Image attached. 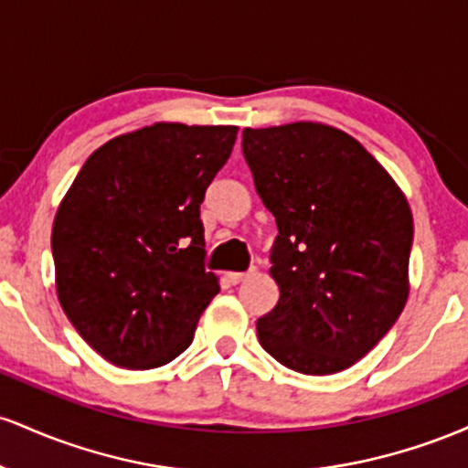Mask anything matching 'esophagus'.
<instances>
[{
    "label": "esophagus",
    "mask_w": 468,
    "mask_h": 468,
    "mask_svg": "<svg viewBox=\"0 0 468 468\" xmlns=\"http://www.w3.org/2000/svg\"><path fill=\"white\" fill-rule=\"evenodd\" d=\"M252 275H255V271H249V272H227V279L233 286H238V283L246 282V279H250Z\"/></svg>",
    "instance_id": "esophagus-1"
}]
</instances>
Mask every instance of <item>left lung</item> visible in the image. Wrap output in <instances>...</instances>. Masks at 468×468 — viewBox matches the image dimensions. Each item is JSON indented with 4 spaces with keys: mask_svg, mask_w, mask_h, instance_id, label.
Listing matches in <instances>:
<instances>
[{
    "mask_svg": "<svg viewBox=\"0 0 468 468\" xmlns=\"http://www.w3.org/2000/svg\"><path fill=\"white\" fill-rule=\"evenodd\" d=\"M241 152L279 230V302L257 319V338L294 372H343L410 297V202L356 138L324 122L246 127Z\"/></svg>",
    "mask_w": 468,
    "mask_h": 468,
    "instance_id": "left-lung-1",
    "label": "left lung"
}]
</instances>
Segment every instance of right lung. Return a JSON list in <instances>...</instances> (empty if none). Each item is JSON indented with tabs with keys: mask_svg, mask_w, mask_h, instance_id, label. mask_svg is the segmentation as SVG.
<instances>
[{
	"mask_svg": "<svg viewBox=\"0 0 468 468\" xmlns=\"http://www.w3.org/2000/svg\"><path fill=\"white\" fill-rule=\"evenodd\" d=\"M235 125L154 122L85 160L52 224L57 297L105 361L154 369L191 346L219 292L204 271V191Z\"/></svg>",
	"mask_w": 468,
	"mask_h": 468,
	"instance_id": "obj_1",
	"label": "right lung"
}]
</instances>
